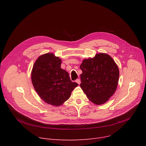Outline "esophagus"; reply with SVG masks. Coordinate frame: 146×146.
Returning <instances> with one entry per match:
<instances>
[{"label": "esophagus", "instance_id": "esophagus-1", "mask_svg": "<svg viewBox=\"0 0 146 146\" xmlns=\"http://www.w3.org/2000/svg\"><path fill=\"white\" fill-rule=\"evenodd\" d=\"M76 83L78 84V85H80V80L79 79H78L77 80H76Z\"/></svg>", "mask_w": 146, "mask_h": 146}]
</instances>
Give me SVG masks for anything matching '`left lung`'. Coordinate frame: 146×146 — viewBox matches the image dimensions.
I'll return each instance as SVG.
<instances>
[{
	"instance_id": "left-lung-1",
	"label": "left lung",
	"mask_w": 146,
	"mask_h": 146,
	"mask_svg": "<svg viewBox=\"0 0 146 146\" xmlns=\"http://www.w3.org/2000/svg\"><path fill=\"white\" fill-rule=\"evenodd\" d=\"M80 88L89 100L101 105L115 92L119 80V68L113 58L105 53L96 54L81 64Z\"/></svg>"
}]
</instances>
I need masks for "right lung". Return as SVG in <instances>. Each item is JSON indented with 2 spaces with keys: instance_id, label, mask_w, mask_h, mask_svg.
Wrapping results in <instances>:
<instances>
[{
  "instance_id": "1",
  "label": "right lung",
  "mask_w": 146,
  "mask_h": 146,
  "mask_svg": "<svg viewBox=\"0 0 146 146\" xmlns=\"http://www.w3.org/2000/svg\"><path fill=\"white\" fill-rule=\"evenodd\" d=\"M61 60L52 53L38 57L33 66L31 80L36 93L48 104L58 106L66 102L78 84L61 68Z\"/></svg>"
}]
</instances>
